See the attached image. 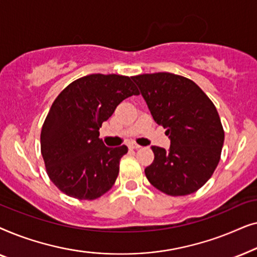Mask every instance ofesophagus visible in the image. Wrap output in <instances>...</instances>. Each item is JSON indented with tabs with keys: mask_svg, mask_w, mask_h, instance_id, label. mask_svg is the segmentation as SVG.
Here are the masks:
<instances>
[{
	"mask_svg": "<svg viewBox=\"0 0 257 257\" xmlns=\"http://www.w3.org/2000/svg\"><path fill=\"white\" fill-rule=\"evenodd\" d=\"M128 147H130V149H132V150H138L142 146L138 145V144H137V143H130L128 144Z\"/></svg>",
	"mask_w": 257,
	"mask_h": 257,
	"instance_id": "esophagus-1",
	"label": "esophagus"
}]
</instances>
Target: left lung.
<instances>
[{
	"label": "left lung",
	"mask_w": 257,
	"mask_h": 257,
	"mask_svg": "<svg viewBox=\"0 0 257 257\" xmlns=\"http://www.w3.org/2000/svg\"><path fill=\"white\" fill-rule=\"evenodd\" d=\"M158 125L166 128L170 150L152 146L147 180L172 196L201 188L220 161L224 131L215 105L186 77L170 72L132 77Z\"/></svg>",
	"instance_id": "1"
}]
</instances>
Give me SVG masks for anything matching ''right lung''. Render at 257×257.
<instances>
[{"label": "right lung", "instance_id": "add662e5", "mask_svg": "<svg viewBox=\"0 0 257 257\" xmlns=\"http://www.w3.org/2000/svg\"><path fill=\"white\" fill-rule=\"evenodd\" d=\"M133 94L139 91L131 78L114 73L82 77L58 94L42 126L41 152L59 191L79 200L110 191L127 147L105 146L99 127Z\"/></svg>", "mask_w": 257, "mask_h": 257}]
</instances>
